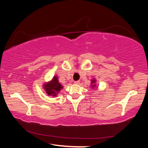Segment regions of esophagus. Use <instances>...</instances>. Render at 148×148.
<instances>
[{
	"mask_svg": "<svg viewBox=\"0 0 148 148\" xmlns=\"http://www.w3.org/2000/svg\"><path fill=\"white\" fill-rule=\"evenodd\" d=\"M79 80H77V81H75L74 82V84H79Z\"/></svg>",
	"mask_w": 148,
	"mask_h": 148,
	"instance_id": "1",
	"label": "esophagus"
}]
</instances>
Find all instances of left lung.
Here are the masks:
<instances>
[{
	"instance_id": "1",
	"label": "left lung",
	"mask_w": 148,
	"mask_h": 148,
	"mask_svg": "<svg viewBox=\"0 0 148 148\" xmlns=\"http://www.w3.org/2000/svg\"><path fill=\"white\" fill-rule=\"evenodd\" d=\"M94 83H95V80H92V83H91V84H92V87L95 86V85L94 84ZM92 83H93L94 84H92Z\"/></svg>"
}]
</instances>
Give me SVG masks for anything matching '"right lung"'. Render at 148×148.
<instances>
[{"mask_svg": "<svg viewBox=\"0 0 148 148\" xmlns=\"http://www.w3.org/2000/svg\"><path fill=\"white\" fill-rule=\"evenodd\" d=\"M62 88L61 85L60 84L58 78L56 76L53 77L51 82L45 84L44 86V89L46 90V93L51 97H56Z\"/></svg>", "mask_w": 148, "mask_h": 148, "instance_id": "right-lung-1", "label": "right lung"}]
</instances>
